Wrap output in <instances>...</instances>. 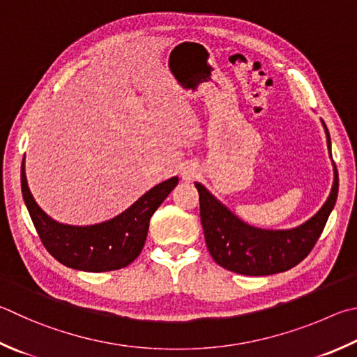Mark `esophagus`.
<instances>
[{"label":"esophagus","instance_id":"obj_1","mask_svg":"<svg viewBox=\"0 0 357 357\" xmlns=\"http://www.w3.org/2000/svg\"><path fill=\"white\" fill-rule=\"evenodd\" d=\"M181 174H183V179L192 181L193 178H197L198 165L192 164V162H187V164H184L183 168H181Z\"/></svg>","mask_w":357,"mask_h":357}]
</instances>
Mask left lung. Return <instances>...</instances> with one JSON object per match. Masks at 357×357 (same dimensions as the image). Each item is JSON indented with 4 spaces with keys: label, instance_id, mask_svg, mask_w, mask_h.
Instances as JSON below:
<instances>
[{
    "label": "left lung",
    "instance_id": "8db88e82",
    "mask_svg": "<svg viewBox=\"0 0 357 357\" xmlns=\"http://www.w3.org/2000/svg\"><path fill=\"white\" fill-rule=\"evenodd\" d=\"M326 140L331 153L328 128ZM331 195L321 209L306 223L294 229L267 231L252 228L211 195L204 185L195 183L199 193V217L207 250L213 261L223 268L246 276H267L281 273L300 264L321 236L339 192V174L334 165Z\"/></svg>",
    "mask_w": 357,
    "mask_h": 357
}]
</instances>
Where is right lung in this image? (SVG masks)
I'll list each match as a JSON object with an SVG mask.
<instances>
[{"label": "right lung", "instance_id": "add662e5", "mask_svg": "<svg viewBox=\"0 0 357 357\" xmlns=\"http://www.w3.org/2000/svg\"><path fill=\"white\" fill-rule=\"evenodd\" d=\"M178 178L160 183L144 197L109 222L92 226H70L54 222L32 198L22 165V193L32 223L45 248L56 261L70 268L92 271H111L126 267L144 248L150 218L170 192Z\"/></svg>", "mask_w": 357, "mask_h": 357}]
</instances>
